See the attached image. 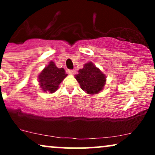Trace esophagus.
<instances>
[{
  "instance_id": "esophagus-1",
  "label": "esophagus",
  "mask_w": 155,
  "mask_h": 155,
  "mask_svg": "<svg viewBox=\"0 0 155 155\" xmlns=\"http://www.w3.org/2000/svg\"><path fill=\"white\" fill-rule=\"evenodd\" d=\"M68 72L70 74H72V75H73V74H75L76 73L75 70H68Z\"/></svg>"
}]
</instances>
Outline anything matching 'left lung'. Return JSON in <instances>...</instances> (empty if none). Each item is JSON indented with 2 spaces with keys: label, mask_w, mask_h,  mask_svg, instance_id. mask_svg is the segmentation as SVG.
I'll use <instances>...</instances> for the list:
<instances>
[{
  "label": "left lung",
  "mask_w": 155,
  "mask_h": 155,
  "mask_svg": "<svg viewBox=\"0 0 155 155\" xmlns=\"http://www.w3.org/2000/svg\"><path fill=\"white\" fill-rule=\"evenodd\" d=\"M81 90L89 95H95L103 90L106 81V76L92 62L84 65L75 76Z\"/></svg>",
  "instance_id": "obj_1"
}]
</instances>
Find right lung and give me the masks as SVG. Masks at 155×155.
I'll use <instances>...</instances> for the list:
<instances>
[{
	"instance_id": "1",
	"label": "right lung",
	"mask_w": 155,
	"mask_h": 155,
	"mask_svg": "<svg viewBox=\"0 0 155 155\" xmlns=\"http://www.w3.org/2000/svg\"><path fill=\"white\" fill-rule=\"evenodd\" d=\"M67 75L64 68H58L54 62L51 61L38 75L39 85L44 92L53 93Z\"/></svg>"
}]
</instances>
